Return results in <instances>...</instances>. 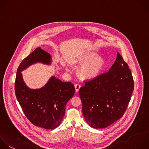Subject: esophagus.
<instances>
[{
    "label": "esophagus",
    "mask_w": 149,
    "mask_h": 149,
    "mask_svg": "<svg viewBox=\"0 0 149 149\" xmlns=\"http://www.w3.org/2000/svg\"><path fill=\"white\" fill-rule=\"evenodd\" d=\"M80 87H81L80 85L79 84H76L74 85V88H75V90H76V92H78L79 91V89H80Z\"/></svg>",
    "instance_id": "34e87169"
}]
</instances>
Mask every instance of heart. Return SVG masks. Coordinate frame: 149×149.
<instances>
[{"label":"heart","mask_w":149,"mask_h":149,"mask_svg":"<svg viewBox=\"0 0 149 149\" xmlns=\"http://www.w3.org/2000/svg\"><path fill=\"white\" fill-rule=\"evenodd\" d=\"M76 65L80 66L77 74L83 79L91 80L98 77L106 66L105 60L93 52H87L77 59Z\"/></svg>","instance_id":"b5f03b06"}]
</instances>
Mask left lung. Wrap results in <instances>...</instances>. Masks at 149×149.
<instances>
[{
  "instance_id": "obj_1",
  "label": "left lung",
  "mask_w": 149,
  "mask_h": 149,
  "mask_svg": "<svg viewBox=\"0 0 149 149\" xmlns=\"http://www.w3.org/2000/svg\"><path fill=\"white\" fill-rule=\"evenodd\" d=\"M84 83L79 94L85 120L91 127H108L123 116L131 98L134 82L127 64L118 52L108 72Z\"/></svg>"
}]
</instances>
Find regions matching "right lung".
I'll use <instances>...</instances> for the list:
<instances>
[{
    "mask_svg": "<svg viewBox=\"0 0 149 149\" xmlns=\"http://www.w3.org/2000/svg\"><path fill=\"white\" fill-rule=\"evenodd\" d=\"M51 62L49 53L36 48L20 64L15 86L16 98L26 117L33 125L47 129L61 124L66 105L74 94V85L52 76L44 87L31 89L25 84L21 72L37 62L51 65Z\"/></svg>",
    "mask_w": 149,
    "mask_h": 149,
    "instance_id": "1",
    "label": "right lung"
}]
</instances>
